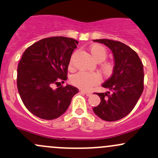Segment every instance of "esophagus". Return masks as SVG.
I'll list each match as a JSON object with an SVG mask.
<instances>
[{"mask_svg":"<svg viewBox=\"0 0 158 158\" xmlns=\"http://www.w3.org/2000/svg\"><path fill=\"white\" fill-rule=\"evenodd\" d=\"M81 92L84 93V94H85L87 96H91L92 94V92H87V91H85V90H81Z\"/></svg>","mask_w":158,"mask_h":158,"instance_id":"1","label":"esophagus"}]
</instances>
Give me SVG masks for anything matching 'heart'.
Returning a JSON list of instances; mask_svg holds the SVG:
<instances>
[{"instance_id": "obj_1", "label": "heart", "mask_w": 158, "mask_h": 158, "mask_svg": "<svg viewBox=\"0 0 158 158\" xmlns=\"http://www.w3.org/2000/svg\"><path fill=\"white\" fill-rule=\"evenodd\" d=\"M91 54L98 62H102L107 57V51L104 46L101 44H93L90 48ZM72 62V60H71ZM101 69L104 74L109 75L113 72L114 64L111 62H104L101 65ZM101 76L98 73H87L81 71L74 74L71 77V83L82 89H90L101 82Z\"/></svg>"}]
</instances>
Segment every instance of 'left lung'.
I'll return each instance as SVG.
<instances>
[{"label":"left lung","instance_id":"1","mask_svg":"<svg viewBox=\"0 0 158 158\" xmlns=\"http://www.w3.org/2000/svg\"><path fill=\"white\" fill-rule=\"evenodd\" d=\"M105 44L114 58L113 74L102 86L111 92L96 93L101 103L93 108L105 121H116L127 116L135 107L144 89L143 64L137 53L127 44L110 39L94 40Z\"/></svg>","mask_w":158,"mask_h":158}]
</instances>
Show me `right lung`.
<instances>
[{"label":"right lung","instance_id":"1","mask_svg":"<svg viewBox=\"0 0 158 158\" xmlns=\"http://www.w3.org/2000/svg\"><path fill=\"white\" fill-rule=\"evenodd\" d=\"M78 43L63 36L46 38L23 54L17 68L18 92L26 108L36 117L48 120L60 117L79 92L70 85L54 89L67 79L68 66Z\"/></svg>","mask_w":158,"mask_h":158}]
</instances>
